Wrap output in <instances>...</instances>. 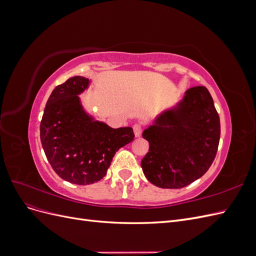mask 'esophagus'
I'll return each instance as SVG.
<instances>
[{
	"instance_id": "esophagus-1",
	"label": "esophagus",
	"mask_w": 256,
	"mask_h": 256,
	"mask_svg": "<svg viewBox=\"0 0 256 256\" xmlns=\"http://www.w3.org/2000/svg\"><path fill=\"white\" fill-rule=\"evenodd\" d=\"M132 128H134V136H136V138L141 136V134H142V126L140 125V124H134Z\"/></svg>"
}]
</instances>
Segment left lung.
Listing matches in <instances>:
<instances>
[{
  "instance_id": "8db88e82",
  "label": "left lung",
  "mask_w": 256,
  "mask_h": 256,
  "mask_svg": "<svg viewBox=\"0 0 256 256\" xmlns=\"http://www.w3.org/2000/svg\"><path fill=\"white\" fill-rule=\"evenodd\" d=\"M150 143L143 173L159 188L180 189L210 168L220 141V118L205 86L184 92L180 102L161 113L143 131Z\"/></svg>"
}]
</instances>
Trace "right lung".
I'll return each instance as SVG.
<instances>
[{
    "instance_id": "1",
    "label": "right lung",
    "mask_w": 256,
    "mask_h": 256,
    "mask_svg": "<svg viewBox=\"0 0 256 256\" xmlns=\"http://www.w3.org/2000/svg\"><path fill=\"white\" fill-rule=\"evenodd\" d=\"M90 80L69 78L53 90L40 122V141L52 168L64 180L90 184L106 174L115 152L134 141L131 127L114 129L84 111L78 95Z\"/></svg>"
}]
</instances>
